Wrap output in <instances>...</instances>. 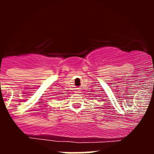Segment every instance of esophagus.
Listing matches in <instances>:
<instances>
[{
  "instance_id": "34e87169",
  "label": "esophagus",
  "mask_w": 154,
  "mask_h": 154,
  "mask_svg": "<svg viewBox=\"0 0 154 154\" xmlns=\"http://www.w3.org/2000/svg\"><path fill=\"white\" fill-rule=\"evenodd\" d=\"M76 93H80V90H78V89H77L76 90V91H75Z\"/></svg>"
}]
</instances>
